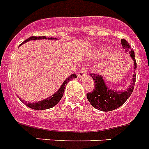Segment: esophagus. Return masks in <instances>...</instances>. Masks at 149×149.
<instances>
[{
    "label": "esophagus",
    "mask_w": 149,
    "mask_h": 149,
    "mask_svg": "<svg viewBox=\"0 0 149 149\" xmlns=\"http://www.w3.org/2000/svg\"><path fill=\"white\" fill-rule=\"evenodd\" d=\"M87 74V71H86V68H81V70H79V74H78V75H79V78H82L84 75H86Z\"/></svg>",
    "instance_id": "esophagus-1"
}]
</instances>
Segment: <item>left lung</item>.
<instances>
[{
  "instance_id": "8db88e82",
  "label": "left lung",
  "mask_w": 149,
  "mask_h": 149,
  "mask_svg": "<svg viewBox=\"0 0 149 149\" xmlns=\"http://www.w3.org/2000/svg\"><path fill=\"white\" fill-rule=\"evenodd\" d=\"M122 45L124 49H126V52H129L130 54V56L134 61V69L136 70L137 63L135 60L134 50L131 49L129 43L125 39H122ZM91 76L94 80L95 88L93 91L87 93V99L93 107L103 111H111L123 104L131 95L136 81V74H134L133 81L129 88L124 92H117L108 89L100 75L91 74Z\"/></svg>"
}]
</instances>
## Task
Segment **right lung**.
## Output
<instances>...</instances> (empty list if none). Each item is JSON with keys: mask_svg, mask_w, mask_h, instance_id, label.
I'll return each mask as SVG.
<instances>
[{"mask_svg": "<svg viewBox=\"0 0 149 149\" xmlns=\"http://www.w3.org/2000/svg\"><path fill=\"white\" fill-rule=\"evenodd\" d=\"M37 39H56L54 38H46L45 36H39V37H36V36H32L30 37L29 38H27L26 40L23 41V43L24 42H26V41H30V40H37ZM77 78V76L74 74H72L70 77H68V79H66L64 82L63 83L62 86L60 87V89L58 90L55 94H53L52 97H49V98H47L45 100H41V101H39V102H36V103H26L24 100H20L22 101V102L26 104L27 107L29 108H32V109H34V110H45V109H49V108H51L52 107H54L55 105H56L58 103L60 102V99L62 98L63 95V93H64V89H65L66 86H67V84L70 80L73 79H76Z\"/></svg>", "mask_w": 149, "mask_h": 149, "instance_id": "right-lung-1", "label": "right lung"}]
</instances>
